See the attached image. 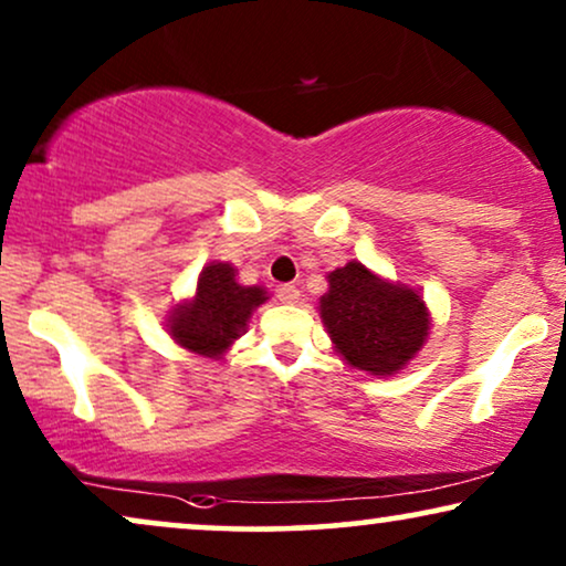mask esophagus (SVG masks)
<instances>
[{
    "label": "esophagus",
    "mask_w": 566,
    "mask_h": 566,
    "mask_svg": "<svg viewBox=\"0 0 566 566\" xmlns=\"http://www.w3.org/2000/svg\"><path fill=\"white\" fill-rule=\"evenodd\" d=\"M276 297L282 300V303L292 305V303H297L300 290L295 287V284H279V287H276Z\"/></svg>",
    "instance_id": "34e87169"
}]
</instances>
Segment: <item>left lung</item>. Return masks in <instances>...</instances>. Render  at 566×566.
Returning <instances> with one entry per match:
<instances>
[{"mask_svg": "<svg viewBox=\"0 0 566 566\" xmlns=\"http://www.w3.org/2000/svg\"><path fill=\"white\" fill-rule=\"evenodd\" d=\"M321 318L349 366L374 376L397 374L428 336L418 292L381 282L357 261L328 274Z\"/></svg>", "mask_w": 566, "mask_h": 566, "instance_id": "8db88e82", "label": "left lung"}]
</instances>
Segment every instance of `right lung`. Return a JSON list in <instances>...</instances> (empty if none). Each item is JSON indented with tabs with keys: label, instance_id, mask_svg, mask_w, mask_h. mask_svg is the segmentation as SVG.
Returning <instances> with one entry per match:
<instances>
[{
	"label": "right lung",
	"instance_id": "right-lung-1",
	"mask_svg": "<svg viewBox=\"0 0 566 566\" xmlns=\"http://www.w3.org/2000/svg\"><path fill=\"white\" fill-rule=\"evenodd\" d=\"M266 300L261 287L234 282L230 263H209L198 276L196 297L171 316L169 332L190 353L219 357L245 328L253 307Z\"/></svg>",
	"mask_w": 566,
	"mask_h": 566
}]
</instances>
